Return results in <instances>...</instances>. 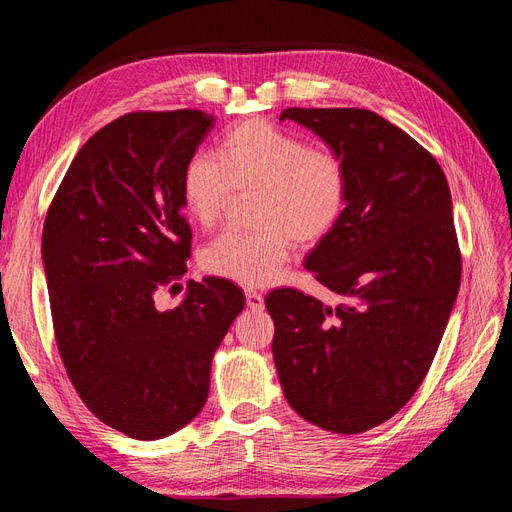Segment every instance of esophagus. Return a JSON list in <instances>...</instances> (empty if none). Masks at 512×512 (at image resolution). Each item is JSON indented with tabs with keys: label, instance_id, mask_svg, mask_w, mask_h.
Returning <instances> with one entry per match:
<instances>
[{
	"label": "esophagus",
	"instance_id": "1",
	"mask_svg": "<svg viewBox=\"0 0 512 512\" xmlns=\"http://www.w3.org/2000/svg\"><path fill=\"white\" fill-rule=\"evenodd\" d=\"M245 303L252 312H260V309L265 307V297H262L256 288H245Z\"/></svg>",
	"mask_w": 512,
	"mask_h": 512
}]
</instances>
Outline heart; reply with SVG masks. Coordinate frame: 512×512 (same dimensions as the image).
Segmentation results:
<instances>
[{
	"mask_svg": "<svg viewBox=\"0 0 512 512\" xmlns=\"http://www.w3.org/2000/svg\"><path fill=\"white\" fill-rule=\"evenodd\" d=\"M350 170L329 147H309L297 132L265 119L226 130L213 156H196L181 179L190 220L203 230L218 226L235 194L256 192L252 220L258 230L230 232L207 245L200 265L215 277L265 286L280 275L294 241L316 245L344 220Z\"/></svg>",
	"mask_w": 512,
	"mask_h": 512,
	"instance_id": "1",
	"label": "heart"
}]
</instances>
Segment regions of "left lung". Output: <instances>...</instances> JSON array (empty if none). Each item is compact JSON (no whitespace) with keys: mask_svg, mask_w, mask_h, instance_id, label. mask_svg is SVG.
Listing matches in <instances>:
<instances>
[{"mask_svg":"<svg viewBox=\"0 0 512 512\" xmlns=\"http://www.w3.org/2000/svg\"><path fill=\"white\" fill-rule=\"evenodd\" d=\"M350 170L344 220L305 269L344 303L297 288L267 294L273 361L292 410L363 433L404 408L438 352L461 282L451 190L410 134L365 108H286Z\"/></svg>","mask_w":512,"mask_h":512,"instance_id":"1","label":"left lung"}]
</instances>
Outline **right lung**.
Returning <instances> with one entry per match:
<instances>
[{"instance_id":"right-lung-1","label":"right lung","mask_w":512,"mask_h":512,"mask_svg":"<svg viewBox=\"0 0 512 512\" xmlns=\"http://www.w3.org/2000/svg\"><path fill=\"white\" fill-rule=\"evenodd\" d=\"M215 126L205 111H136L76 153L42 228L55 342L102 423L136 440L175 433L203 410L213 352L245 305L222 277L190 282L175 309L156 292L192 250L181 179Z\"/></svg>"}]
</instances>
